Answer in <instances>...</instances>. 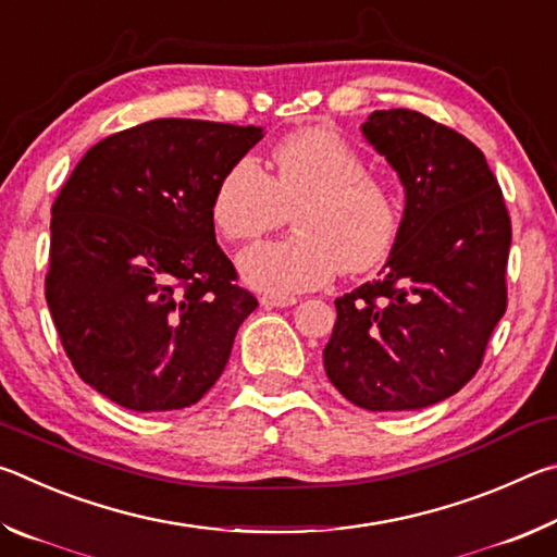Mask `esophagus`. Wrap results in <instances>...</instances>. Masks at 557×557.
Wrapping results in <instances>:
<instances>
[{"mask_svg": "<svg viewBox=\"0 0 557 557\" xmlns=\"http://www.w3.org/2000/svg\"><path fill=\"white\" fill-rule=\"evenodd\" d=\"M260 305L268 307V309H272V307H292V305H297V297H292V295H262Z\"/></svg>", "mask_w": 557, "mask_h": 557, "instance_id": "esophagus-1", "label": "esophagus"}]
</instances>
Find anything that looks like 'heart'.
I'll return each mask as SVG.
<instances>
[{"label":"heart","instance_id":"1","mask_svg":"<svg viewBox=\"0 0 557 557\" xmlns=\"http://www.w3.org/2000/svg\"><path fill=\"white\" fill-rule=\"evenodd\" d=\"M287 213L295 235L252 245L238 258L245 285L265 295L317 289L338 270L381 265L400 233L393 186L369 174L361 152L329 127L282 137L270 152V174L238 159L213 191L211 219L233 243L280 228Z\"/></svg>","mask_w":557,"mask_h":557}]
</instances>
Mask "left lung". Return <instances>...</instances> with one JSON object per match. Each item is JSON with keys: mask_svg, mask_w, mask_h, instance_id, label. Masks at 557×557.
<instances>
[{"mask_svg": "<svg viewBox=\"0 0 557 557\" xmlns=\"http://www.w3.org/2000/svg\"><path fill=\"white\" fill-rule=\"evenodd\" d=\"M363 137L405 188L379 280L336 297L329 381L363 410H420L479 371L506 312L511 219L486 157L414 110H375Z\"/></svg>", "mask_w": 557, "mask_h": 557, "instance_id": "8db88e82", "label": "left lung"}]
</instances>
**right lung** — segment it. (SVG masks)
<instances>
[{"label": "right lung", "instance_id": "add662e5", "mask_svg": "<svg viewBox=\"0 0 557 557\" xmlns=\"http://www.w3.org/2000/svg\"><path fill=\"white\" fill-rule=\"evenodd\" d=\"M260 139L252 125L145 122L90 147L53 201L55 332L75 373L122 408L199 403L258 307L215 243L211 201Z\"/></svg>", "mask_w": 557, "mask_h": 557}]
</instances>
